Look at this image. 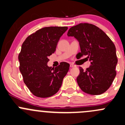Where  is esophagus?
I'll return each mask as SVG.
<instances>
[{
  "instance_id": "obj_1",
  "label": "esophagus",
  "mask_w": 125,
  "mask_h": 125,
  "mask_svg": "<svg viewBox=\"0 0 125 125\" xmlns=\"http://www.w3.org/2000/svg\"><path fill=\"white\" fill-rule=\"evenodd\" d=\"M70 67H75V65H74V64H70Z\"/></svg>"
}]
</instances>
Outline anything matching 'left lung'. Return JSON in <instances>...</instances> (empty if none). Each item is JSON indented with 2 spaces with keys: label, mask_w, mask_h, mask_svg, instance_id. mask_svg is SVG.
<instances>
[{
  "label": "left lung",
  "mask_w": 125,
  "mask_h": 125,
  "mask_svg": "<svg viewBox=\"0 0 125 125\" xmlns=\"http://www.w3.org/2000/svg\"><path fill=\"white\" fill-rule=\"evenodd\" d=\"M68 36H73L79 42L81 52L78 58L87 56L89 67L80 73L76 78L78 84L85 93L100 95L106 92L116 76L118 60L114 44L103 30L94 25L83 23L71 27Z\"/></svg>",
  "instance_id": "1"
}]
</instances>
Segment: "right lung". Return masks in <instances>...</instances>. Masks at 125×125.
<instances>
[{"instance_id":"1","label":"right lung","mask_w":125,"mask_h":125,"mask_svg":"<svg viewBox=\"0 0 125 125\" xmlns=\"http://www.w3.org/2000/svg\"><path fill=\"white\" fill-rule=\"evenodd\" d=\"M67 27H44L27 38L18 59L23 82L34 95L47 98L57 93L70 65L62 62L54 68L49 67V56L56 50L60 38Z\"/></svg>"}]
</instances>
